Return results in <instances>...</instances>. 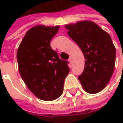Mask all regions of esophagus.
I'll use <instances>...</instances> for the list:
<instances>
[{
    "label": "esophagus",
    "instance_id": "1",
    "mask_svg": "<svg viewBox=\"0 0 123 123\" xmlns=\"http://www.w3.org/2000/svg\"><path fill=\"white\" fill-rule=\"evenodd\" d=\"M68 61L70 62V63H72V58H71V57H70V58H69V59H68Z\"/></svg>",
    "mask_w": 123,
    "mask_h": 123
}]
</instances>
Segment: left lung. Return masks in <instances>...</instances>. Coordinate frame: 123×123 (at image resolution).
Returning a JSON list of instances; mask_svg holds the SVG:
<instances>
[{"label": "left lung", "instance_id": "obj_1", "mask_svg": "<svg viewBox=\"0 0 123 123\" xmlns=\"http://www.w3.org/2000/svg\"><path fill=\"white\" fill-rule=\"evenodd\" d=\"M65 28L86 59V67L78 80L87 92H99L110 81L115 68L116 50L111 36L90 21L67 25Z\"/></svg>", "mask_w": 123, "mask_h": 123}]
</instances>
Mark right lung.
<instances>
[{"instance_id": "right-lung-1", "label": "right lung", "mask_w": 123, "mask_h": 123, "mask_svg": "<svg viewBox=\"0 0 123 123\" xmlns=\"http://www.w3.org/2000/svg\"><path fill=\"white\" fill-rule=\"evenodd\" d=\"M59 28L37 25L31 28L17 52L21 78L28 89L43 100H53L61 95L70 71L68 62L60 59L50 47V40Z\"/></svg>"}]
</instances>
